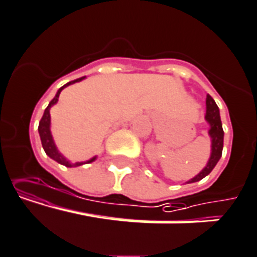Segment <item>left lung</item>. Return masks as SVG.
I'll list each match as a JSON object with an SVG mask.
<instances>
[{"label": "left lung", "instance_id": "left-lung-1", "mask_svg": "<svg viewBox=\"0 0 257 257\" xmlns=\"http://www.w3.org/2000/svg\"><path fill=\"white\" fill-rule=\"evenodd\" d=\"M207 104V111H206V119L209 123L211 128H209V136L212 139V153L211 158H209L207 167L204 168L197 177L190 179L188 183H195L199 182L200 179H203L204 177L209 174L216 167V164L222 156V149H223V128H222V122L221 117H219V109L217 107L216 102L212 98L209 94H207L206 99Z\"/></svg>", "mask_w": 257, "mask_h": 257}]
</instances>
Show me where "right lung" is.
Instances as JSON below:
<instances>
[{
    "mask_svg": "<svg viewBox=\"0 0 257 257\" xmlns=\"http://www.w3.org/2000/svg\"><path fill=\"white\" fill-rule=\"evenodd\" d=\"M83 78L84 77L78 78V79H75V80H72V82H69V83H67V84L63 85L62 88H59V90L57 92L55 97L51 99L50 103H49V106L45 108L43 117H41L40 122H39V128H38L39 135H40L41 145H43V149L45 150L46 155H48L49 158L53 159V160H55V161H58L59 164H62V165H65L67 168L79 167V165H83V164H89V163H92V161L96 160V158H92L90 160L84 161V163H83V161H80V163H73L72 164L70 161H68L67 159H65L64 156L59 153V151H58L57 146H55V144H54L53 136H51V133H50V108H51V106L58 102V98H59V94H60V92L63 90V88H65L67 85H69V84H73V83H75V82H80Z\"/></svg>",
    "mask_w": 257,
    "mask_h": 257,
    "instance_id": "1",
    "label": "right lung"
}]
</instances>
